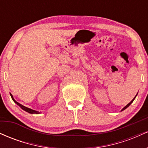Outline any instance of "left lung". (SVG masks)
<instances>
[{"instance_id": "obj_1", "label": "left lung", "mask_w": 148, "mask_h": 148, "mask_svg": "<svg viewBox=\"0 0 148 148\" xmlns=\"http://www.w3.org/2000/svg\"><path fill=\"white\" fill-rule=\"evenodd\" d=\"M137 94H138V93H137ZM137 94H136V96H135V97H134V99H132V101H130V102L128 103V104H127V105H126V106H125V107H124V108H123V109H122V110H121V111H124V110H125V109H126V108H127V107H129V106H130V104H131V103H132V102H133V101H134V99H135L136 97V96H137Z\"/></svg>"}]
</instances>
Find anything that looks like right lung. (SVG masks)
<instances>
[{
  "label": "right lung",
  "instance_id": "1",
  "mask_svg": "<svg viewBox=\"0 0 148 148\" xmlns=\"http://www.w3.org/2000/svg\"><path fill=\"white\" fill-rule=\"evenodd\" d=\"M10 96H11L12 99L13 101H14V103H16V104L18 105V106H19L20 107H21V108H22V109L23 110V111H25L28 112V113H31V114H39V113H40V112L37 111H35V110L31 109V108H28V107H25V106H23V105H21V103H19L18 102H17V101H16V100H15V99H14V97H13L11 93H10Z\"/></svg>",
  "mask_w": 148,
  "mask_h": 148
}]
</instances>
